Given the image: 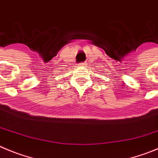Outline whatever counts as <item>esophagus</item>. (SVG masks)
I'll return each instance as SVG.
<instances>
[{
  "instance_id": "34e87169",
  "label": "esophagus",
  "mask_w": 158,
  "mask_h": 158,
  "mask_svg": "<svg viewBox=\"0 0 158 158\" xmlns=\"http://www.w3.org/2000/svg\"><path fill=\"white\" fill-rule=\"evenodd\" d=\"M79 65H80V66H86V63H80V64H79Z\"/></svg>"
}]
</instances>
